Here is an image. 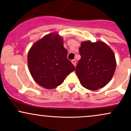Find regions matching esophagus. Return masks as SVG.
<instances>
[{
	"mask_svg": "<svg viewBox=\"0 0 131 131\" xmlns=\"http://www.w3.org/2000/svg\"><path fill=\"white\" fill-rule=\"evenodd\" d=\"M71 62H72V63L73 64V65L74 66H76V60H73L71 61Z\"/></svg>",
	"mask_w": 131,
	"mask_h": 131,
	"instance_id": "obj_1",
	"label": "esophagus"
}]
</instances>
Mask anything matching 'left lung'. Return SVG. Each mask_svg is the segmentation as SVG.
Instances as JSON below:
<instances>
[{"label":"left lung","mask_w":131,"mask_h":131,"mask_svg":"<svg viewBox=\"0 0 131 131\" xmlns=\"http://www.w3.org/2000/svg\"><path fill=\"white\" fill-rule=\"evenodd\" d=\"M81 59L76 73L81 85L95 91L105 86L115 73L116 62L110 47L102 41H84L79 47Z\"/></svg>","instance_id":"8db88e82"}]
</instances>
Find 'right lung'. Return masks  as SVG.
I'll return each instance as SVG.
<instances>
[{
	"mask_svg": "<svg viewBox=\"0 0 131 131\" xmlns=\"http://www.w3.org/2000/svg\"><path fill=\"white\" fill-rule=\"evenodd\" d=\"M67 55L62 37L57 32L45 36L34 43L28 55V67L34 80L46 89L61 84L75 70Z\"/></svg>",
	"mask_w": 131,
	"mask_h": 131,
	"instance_id": "1",
	"label": "right lung"
}]
</instances>
